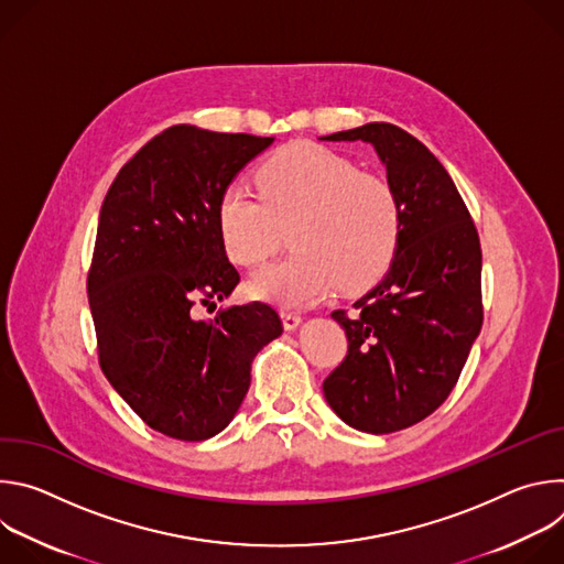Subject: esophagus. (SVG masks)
Returning a JSON list of instances; mask_svg holds the SVG:
<instances>
[{
    "mask_svg": "<svg viewBox=\"0 0 564 564\" xmlns=\"http://www.w3.org/2000/svg\"><path fill=\"white\" fill-rule=\"evenodd\" d=\"M281 318H283V328L285 330H296L301 326V314L299 312H292V310H283L281 312Z\"/></svg>",
    "mask_w": 564,
    "mask_h": 564,
    "instance_id": "1",
    "label": "esophagus"
}]
</instances>
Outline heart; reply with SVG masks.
Here are the masks:
<instances>
[{"label": "heart", "mask_w": 564, "mask_h": 564, "mask_svg": "<svg viewBox=\"0 0 564 564\" xmlns=\"http://www.w3.org/2000/svg\"><path fill=\"white\" fill-rule=\"evenodd\" d=\"M261 203L229 185L218 200L225 252L243 265L268 259L290 234V254L250 276V292L276 305H305L335 285L375 283L399 240V205L386 181L310 142L274 151L257 172Z\"/></svg>", "instance_id": "heart-1"}]
</instances>
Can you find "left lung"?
Masks as SVG:
<instances>
[{
  "mask_svg": "<svg viewBox=\"0 0 564 564\" xmlns=\"http://www.w3.org/2000/svg\"><path fill=\"white\" fill-rule=\"evenodd\" d=\"M368 142L399 205V240L383 279L355 312L335 310L348 355L324 381L330 409L383 435L442 406L481 328V250L470 214L440 160L388 122L324 135Z\"/></svg>",
  "mask_w": 564,
  "mask_h": 564,
  "instance_id": "1",
  "label": "left lung"
}]
</instances>
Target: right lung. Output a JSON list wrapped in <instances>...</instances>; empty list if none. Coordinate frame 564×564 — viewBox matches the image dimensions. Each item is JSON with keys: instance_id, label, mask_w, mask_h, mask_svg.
Returning <instances> with one entry per match:
<instances>
[{"instance_id": "add662e5", "label": "right lung", "mask_w": 564, "mask_h": 564, "mask_svg": "<svg viewBox=\"0 0 564 564\" xmlns=\"http://www.w3.org/2000/svg\"><path fill=\"white\" fill-rule=\"evenodd\" d=\"M274 138L176 124L151 138L109 187L87 281L100 366L153 431L183 442L220 433L250 388L252 361L281 337L265 303L212 321L196 301L238 283L218 229V200Z\"/></svg>"}]
</instances>
